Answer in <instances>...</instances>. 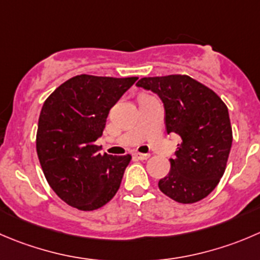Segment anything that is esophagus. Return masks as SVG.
<instances>
[{
	"instance_id": "obj_1",
	"label": "esophagus",
	"mask_w": 260,
	"mask_h": 260,
	"mask_svg": "<svg viewBox=\"0 0 260 260\" xmlns=\"http://www.w3.org/2000/svg\"><path fill=\"white\" fill-rule=\"evenodd\" d=\"M135 157L138 158V160H147L150 157V153H141V152H136Z\"/></svg>"
}]
</instances>
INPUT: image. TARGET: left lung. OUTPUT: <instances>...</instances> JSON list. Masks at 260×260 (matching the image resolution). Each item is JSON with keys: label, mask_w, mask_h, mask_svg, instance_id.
I'll list each match as a JSON object with an SVG mask.
<instances>
[{"label": "left lung", "mask_w": 260, "mask_h": 260, "mask_svg": "<svg viewBox=\"0 0 260 260\" xmlns=\"http://www.w3.org/2000/svg\"><path fill=\"white\" fill-rule=\"evenodd\" d=\"M137 86L160 96L166 132L181 138L158 188L178 203L203 200L220 183L228 164L233 143L228 107L213 90L186 75L143 77Z\"/></svg>", "instance_id": "left-lung-1"}]
</instances>
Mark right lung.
I'll use <instances>...</instances> for the list:
<instances>
[{
  "label": "right lung",
  "instance_id": "1",
  "mask_svg": "<svg viewBox=\"0 0 260 260\" xmlns=\"http://www.w3.org/2000/svg\"><path fill=\"white\" fill-rule=\"evenodd\" d=\"M138 77L77 75L57 87L43 104L37 153L50 188L80 211L107 205L120 186L132 156L99 153L109 110Z\"/></svg>",
  "mask_w": 260,
  "mask_h": 260
}]
</instances>
